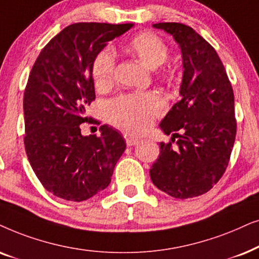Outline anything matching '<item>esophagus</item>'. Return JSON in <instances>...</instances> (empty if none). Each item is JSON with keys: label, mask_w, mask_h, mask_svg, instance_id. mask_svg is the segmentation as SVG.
Masks as SVG:
<instances>
[{"label": "esophagus", "mask_w": 259, "mask_h": 259, "mask_svg": "<svg viewBox=\"0 0 259 259\" xmlns=\"http://www.w3.org/2000/svg\"><path fill=\"white\" fill-rule=\"evenodd\" d=\"M125 142L129 147H133V146H136V144L140 143V139H139V137H135V136H132V135H126L125 136Z\"/></svg>", "instance_id": "esophagus-1"}]
</instances>
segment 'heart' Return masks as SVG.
I'll list each match as a JSON object with an SVG mask.
<instances>
[{
	"label": "heart",
	"instance_id": "heart-1",
	"mask_svg": "<svg viewBox=\"0 0 259 259\" xmlns=\"http://www.w3.org/2000/svg\"><path fill=\"white\" fill-rule=\"evenodd\" d=\"M125 50L149 68H156L168 58V47L164 41L151 32L134 36ZM92 78L98 90L112 85L115 74V54L110 48L99 52L92 64ZM164 110V102L155 92L124 95L109 104V118L116 126L129 133L144 132L155 117Z\"/></svg>",
	"mask_w": 259,
	"mask_h": 259
}]
</instances>
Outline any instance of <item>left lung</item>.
<instances>
[{
  "label": "left lung",
  "mask_w": 259,
  "mask_h": 259,
  "mask_svg": "<svg viewBox=\"0 0 259 259\" xmlns=\"http://www.w3.org/2000/svg\"><path fill=\"white\" fill-rule=\"evenodd\" d=\"M170 34L182 54L181 99L161 120L177 148L160 143L149 173L153 184L177 199L208 192L229 164L237 133L234 96L214 48L191 27L177 22L153 25Z\"/></svg>",
  "instance_id": "left-lung-1"
}]
</instances>
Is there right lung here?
<instances>
[{
	"label": "right lung",
	"mask_w": 259,
	"mask_h": 259,
	"mask_svg": "<svg viewBox=\"0 0 259 259\" xmlns=\"http://www.w3.org/2000/svg\"><path fill=\"white\" fill-rule=\"evenodd\" d=\"M133 23L79 22L57 34L34 63L23 96L25 148L34 173L48 192L84 201L108 187L125 141L111 126L82 136L86 105L96 98L95 58Z\"/></svg>",
	"instance_id": "add662e5"
}]
</instances>
